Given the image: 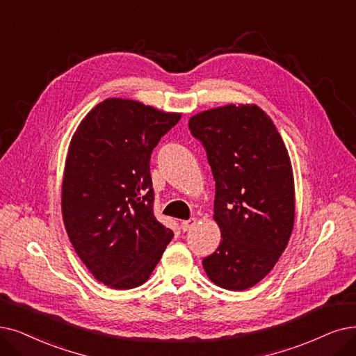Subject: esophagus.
I'll return each mask as SVG.
<instances>
[{"mask_svg": "<svg viewBox=\"0 0 356 356\" xmlns=\"http://www.w3.org/2000/svg\"><path fill=\"white\" fill-rule=\"evenodd\" d=\"M195 219L193 218V219H188V220H182L181 222V229L184 231V232H187V231H190L193 226H195Z\"/></svg>", "mask_w": 356, "mask_h": 356, "instance_id": "1", "label": "esophagus"}]
</instances>
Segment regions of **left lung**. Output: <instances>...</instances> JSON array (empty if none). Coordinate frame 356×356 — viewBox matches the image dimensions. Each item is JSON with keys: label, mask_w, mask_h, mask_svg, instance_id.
<instances>
[{"label": "left lung", "mask_w": 356, "mask_h": 356, "mask_svg": "<svg viewBox=\"0 0 356 356\" xmlns=\"http://www.w3.org/2000/svg\"><path fill=\"white\" fill-rule=\"evenodd\" d=\"M216 182L215 220L222 241L203 259L209 279L229 291L260 282L285 251L295 219L288 150L259 106L227 105L188 122Z\"/></svg>", "instance_id": "8db88e82"}]
</instances>
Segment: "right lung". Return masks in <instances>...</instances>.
<instances>
[{
    "label": "right lung",
    "mask_w": 356,
    "mask_h": 356,
    "mask_svg": "<svg viewBox=\"0 0 356 356\" xmlns=\"http://www.w3.org/2000/svg\"><path fill=\"white\" fill-rule=\"evenodd\" d=\"M179 118L136 101L106 99L70 143L61 197L65 229L84 266L113 289L145 283L174 236L154 218L149 163Z\"/></svg>",
    "instance_id": "right-lung-1"
}]
</instances>
